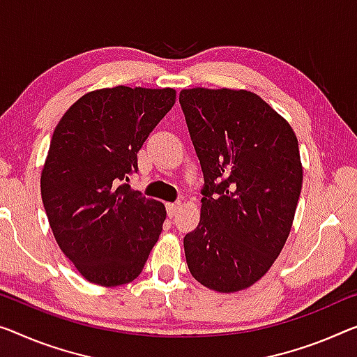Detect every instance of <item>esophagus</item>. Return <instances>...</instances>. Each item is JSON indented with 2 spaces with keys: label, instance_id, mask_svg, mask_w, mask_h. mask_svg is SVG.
<instances>
[{
  "label": "esophagus",
  "instance_id": "1",
  "mask_svg": "<svg viewBox=\"0 0 357 357\" xmlns=\"http://www.w3.org/2000/svg\"><path fill=\"white\" fill-rule=\"evenodd\" d=\"M178 210H179L178 202H176V204H167V213H168L169 218H173L174 215H176Z\"/></svg>",
  "mask_w": 357,
  "mask_h": 357
}]
</instances>
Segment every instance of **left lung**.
Segmentation results:
<instances>
[{
    "label": "left lung",
    "instance_id": "obj_1",
    "mask_svg": "<svg viewBox=\"0 0 357 357\" xmlns=\"http://www.w3.org/2000/svg\"><path fill=\"white\" fill-rule=\"evenodd\" d=\"M179 104L205 181L185 261L211 290H243L268 273L290 234L303 184L298 139L250 91L183 89Z\"/></svg>",
    "mask_w": 357,
    "mask_h": 357
}]
</instances>
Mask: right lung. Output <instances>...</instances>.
Instances as JSON below:
<instances>
[{"label": "right lung", "mask_w": 357, "mask_h": 357, "mask_svg": "<svg viewBox=\"0 0 357 357\" xmlns=\"http://www.w3.org/2000/svg\"><path fill=\"white\" fill-rule=\"evenodd\" d=\"M172 88H105L79 98L51 137L41 199L57 245L93 284L123 285L142 273L167 210L125 183L137 152L173 107Z\"/></svg>", "instance_id": "right-lung-1"}]
</instances>
